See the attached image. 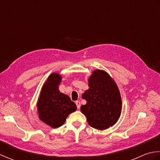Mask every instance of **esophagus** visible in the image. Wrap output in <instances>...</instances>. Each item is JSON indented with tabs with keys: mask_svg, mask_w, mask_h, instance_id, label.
Wrapping results in <instances>:
<instances>
[{
	"mask_svg": "<svg viewBox=\"0 0 160 160\" xmlns=\"http://www.w3.org/2000/svg\"><path fill=\"white\" fill-rule=\"evenodd\" d=\"M76 106H77L78 109H79V108H80V101H76Z\"/></svg>",
	"mask_w": 160,
	"mask_h": 160,
	"instance_id": "34e87169",
	"label": "esophagus"
}]
</instances>
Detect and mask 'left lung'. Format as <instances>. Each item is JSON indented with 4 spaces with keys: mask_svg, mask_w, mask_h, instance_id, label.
<instances>
[{
    "mask_svg": "<svg viewBox=\"0 0 160 160\" xmlns=\"http://www.w3.org/2000/svg\"><path fill=\"white\" fill-rule=\"evenodd\" d=\"M89 89L82 98L87 101L80 111L91 127L104 130L113 126L120 116L122 100L116 83L106 71L97 69L91 75Z\"/></svg>",
    "mask_w": 160,
    "mask_h": 160,
    "instance_id": "obj_1",
    "label": "left lung"
}]
</instances>
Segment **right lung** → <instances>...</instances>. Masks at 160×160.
I'll use <instances>...</instances> for the list:
<instances>
[{
  "mask_svg": "<svg viewBox=\"0 0 160 160\" xmlns=\"http://www.w3.org/2000/svg\"><path fill=\"white\" fill-rule=\"evenodd\" d=\"M61 76L53 73L43 84L37 102L39 118L52 128L62 126L70 113L76 111V105L70 98L60 92Z\"/></svg>",
  "mask_w": 160,
  "mask_h": 160,
  "instance_id": "1",
  "label": "right lung"
}]
</instances>
